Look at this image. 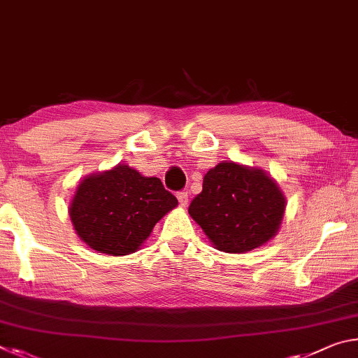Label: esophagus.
I'll list each match as a JSON object with an SVG mask.
<instances>
[{
	"instance_id": "esophagus-1",
	"label": "esophagus",
	"mask_w": 358,
	"mask_h": 358,
	"mask_svg": "<svg viewBox=\"0 0 358 358\" xmlns=\"http://www.w3.org/2000/svg\"><path fill=\"white\" fill-rule=\"evenodd\" d=\"M177 199L181 207H186L187 205V201H189V197H187V192H178L177 194Z\"/></svg>"
}]
</instances>
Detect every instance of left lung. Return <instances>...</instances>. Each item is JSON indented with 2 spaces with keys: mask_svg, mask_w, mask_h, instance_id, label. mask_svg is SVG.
Masks as SVG:
<instances>
[{
  "mask_svg": "<svg viewBox=\"0 0 358 358\" xmlns=\"http://www.w3.org/2000/svg\"><path fill=\"white\" fill-rule=\"evenodd\" d=\"M284 210L286 197L270 175L226 161L205 173L187 211L216 250L243 254L275 237Z\"/></svg>",
  "mask_w": 358,
  "mask_h": 358,
  "instance_id": "1",
  "label": "left lung"
}]
</instances>
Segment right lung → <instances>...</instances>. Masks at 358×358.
I'll use <instances>...</instances> for the list:
<instances>
[{
    "label": "right lung",
    "mask_w": 358,
    "mask_h": 358,
    "mask_svg": "<svg viewBox=\"0 0 358 358\" xmlns=\"http://www.w3.org/2000/svg\"><path fill=\"white\" fill-rule=\"evenodd\" d=\"M177 205V197L166 191L159 178L118 164L78 183L69 216L78 237L94 251L128 256Z\"/></svg>",
    "instance_id": "add662e5"
}]
</instances>
